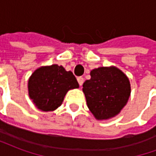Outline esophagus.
Returning <instances> with one entry per match:
<instances>
[{
    "label": "esophagus",
    "instance_id": "34e87169",
    "mask_svg": "<svg viewBox=\"0 0 156 156\" xmlns=\"http://www.w3.org/2000/svg\"><path fill=\"white\" fill-rule=\"evenodd\" d=\"M78 83H79V85L82 86L83 83V82H84V79H83V78H82V77H78Z\"/></svg>",
    "mask_w": 156,
    "mask_h": 156
}]
</instances>
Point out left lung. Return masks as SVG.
<instances>
[{
    "instance_id": "left-lung-1",
    "label": "left lung",
    "mask_w": 156,
    "mask_h": 156,
    "mask_svg": "<svg viewBox=\"0 0 156 156\" xmlns=\"http://www.w3.org/2000/svg\"><path fill=\"white\" fill-rule=\"evenodd\" d=\"M91 78L83 84L89 110L98 120L119 114L130 96L129 80L116 67H100L90 72Z\"/></svg>"
}]
</instances>
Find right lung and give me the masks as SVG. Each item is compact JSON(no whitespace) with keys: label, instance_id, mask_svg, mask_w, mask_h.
I'll list each match as a JSON object with an SVG mask.
<instances>
[{"label":"right lung","instance_id":"add662e5","mask_svg":"<svg viewBox=\"0 0 156 156\" xmlns=\"http://www.w3.org/2000/svg\"><path fill=\"white\" fill-rule=\"evenodd\" d=\"M78 87L73 73L57 64L37 68L28 80L29 97L44 112L54 111L61 106L68 90Z\"/></svg>","mask_w":156,"mask_h":156}]
</instances>
